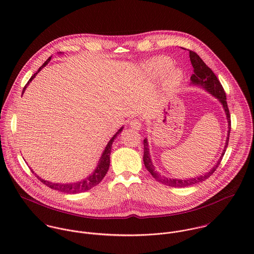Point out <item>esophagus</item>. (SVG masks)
I'll return each mask as SVG.
<instances>
[{
	"label": "esophagus",
	"mask_w": 254,
	"mask_h": 254,
	"mask_svg": "<svg viewBox=\"0 0 254 254\" xmlns=\"http://www.w3.org/2000/svg\"><path fill=\"white\" fill-rule=\"evenodd\" d=\"M130 126H131V128H133V129L138 131V130H140L142 128V122H141V120L135 118V119H132L130 121Z\"/></svg>",
	"instance_id": "1"
}]
</instances>
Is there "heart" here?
<instances>
[{
	"label": "heart",
	"mask_w": 254,
	"mask_h": 254,
	"mask_svg": "<svg viewBox=\"0 0 254 254\" xmlns=\"http://www.w3.org/2000/svg\"><path fill=\"white\" fill-rule=\"evenodd\" d=\"M172 67V63L165 58H156L151 62V69L154 76H161ZM182 72L178 69L171 70L167 73L163 80V89L167 93L174 92L180 85Z\"/></svg>",
	"instance_id": "b5f03b06"
}]
</instances>
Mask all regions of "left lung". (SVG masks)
<instances>
[{"mask_svg":"<svg viewBox=\"0 0 254 254\" xmlns=\"http://www.w3.org/2000/svg\"><path fill=\"white\" fill-rule=\"evenodd\" d=\"M190 60L191 63V65L193 67V74L190 76V84L194 86H199L202 89H204L206 92L211 94L213 97H215L220 104L222 105L224 111L226 113L227 121H228V133H227V138H226V143L224 149L221 153V156L219 157L217 162L214 164V166L210 169L209 172L205 173L204 175L197 176L194 178H189V179H173V178H167L164 176H161L154 168V165L152 164L151 158H150V153H149V148H148V143L147 139L145 138L144 140V164L147 171L152 175V177L159 183L169 186V187H177V188H184V187H189L192 186L194 184H197L199 182L205 181L207 178H209L214 171L216 170L223 155L225 154L226 148L229 144V138H230V131H231V115L228 109L227 105V99H226V93L218 80L216 75L213 73V71L204 64V62L199 58V56L192 52L190 51Z\"/></svg>","mask_w":254,"mask_h":254,"instance_id":"8db88e82","label":"left lung"}]
</instances>
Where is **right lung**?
Returning a JSON list of instances; mask_svg holds the SVG:
<instances>
[{
  "label": "right lung",
  "mask_w": 254,
  "mask_h": 254,
  "mask_svg": "<svg viewBox=\"0 0 254 254\" xmlns=\"http://www.w3.org/2000/svg\"><path fill=\"white\" fill-rule=\"evenodd\" d=\"M52 57L49 58L45 63L44 64L38 69L34 75H32V77L29 79V81L27 82V84L25 85V87L23 88V91H22V94L24 93L25 89L27 88V86L29 85V83L35 78L37 74L39 73V71H41L42 68H44L51 61ZM123 126L114 134V136L109 140L108 145H106V148L99 160V163L97 165V168L94 170V172L88 176L87 178H85L84 180H81L80 182H76V183H67V184H61V183H53V182L47 181V180H44L42 179L41 177H39L37 174H35L37 178L42 182L43 184H45L47 187L53 189V190H59V191H63V192H66V193H79V192H83V191H86V190H91L92 188H94L95 186L99 185L101 181L104 179V177L106 176V174L108 173L109 168V163H110V151H111V145L112 143L114 141V139L122 132L123 130Z\"/></svg>",
  "instance_id": "right-lung-1"
}]
</instances>
